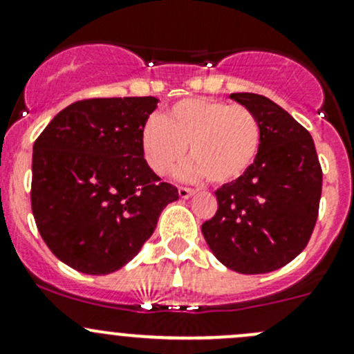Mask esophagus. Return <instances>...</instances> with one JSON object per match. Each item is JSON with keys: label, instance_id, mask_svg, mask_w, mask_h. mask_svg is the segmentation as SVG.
Returning <instances> with one entry per match:
<instances>
[{"label": "esophagus", "instance_id": "1", "mask_svg": "<svg viewBox=\"0 0 354 354\" xmlns=\"http://www.w3.org/2000/svg\"><path fill=\"white\" fill-rule=\"evenodd\" d=\"M178 194H180V198H190L192 195H195V190H192V188H187V187H180L178 188Z\"/></svg>", "mask_w": 354, "mask_h": 354}]
</instances>
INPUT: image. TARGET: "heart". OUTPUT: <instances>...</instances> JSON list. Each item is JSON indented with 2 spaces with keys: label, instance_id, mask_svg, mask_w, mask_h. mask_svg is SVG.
I'll return each mask as SVG.
<instances>
[{
  "label": "heart",
  "instance_id": "obj_1",
  "mask_svg": "<svg viewBox=\"0 0 354 354\" xmlns=\"http://www.w3.org/2000/svg\"><path fill=\"white\" fill-rule=\"evenodd\" d=\"M142 152L149 167L166 174L178 167L183 180L207 176L210 183L226 185L241 178L255 162L262 144V127L253 111L240 104L205 97L178 101L162 118H151L142 128Z\"/></svg>",
  "mask_w": 354,
  "mask_h": 354
}]
</instances>
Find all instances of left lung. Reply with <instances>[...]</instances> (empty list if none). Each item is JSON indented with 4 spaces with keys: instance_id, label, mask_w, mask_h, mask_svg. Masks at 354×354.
<instances>
[{
    "instance_id": "obj_1",
    "label": "left lung",
    "mask_w": 354,
    "mask_h": 354,
    "mask_svg": "<svg viewBox=\"0 0 354 354\" xmlns=\"http://www.w3.org/2000/svg\"><path fill=\"white\" fill-rule=\"evenodd\" d=\"M230 97L259 118L262 144L243 176L216 192L217 212L202 224V234L227 269L267 274L308 243L319 216L322 167L312 135L288 111L250 92Z\"/></svg>"
}]
</instances>
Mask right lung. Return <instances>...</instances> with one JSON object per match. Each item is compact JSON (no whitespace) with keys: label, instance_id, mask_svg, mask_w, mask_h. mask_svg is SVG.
Masks as SVG:
<instances>
[{"label":"right lung","instance_id":"right-lung-1","mask_svg":"<svg viewBox=\"0 0 354 354\" xmlns=\"http://www.w3.org/2000/svg\"><path fill=\"white\" fill-rule=\"evenodd\" d=\"M156 97L87 99L59 111L34 144L32 214L42 240L71 269L106 276L152 236L180 198L142 152Z\"/></svg>","mask_w":354,"mask_h":354}]
</instances>
